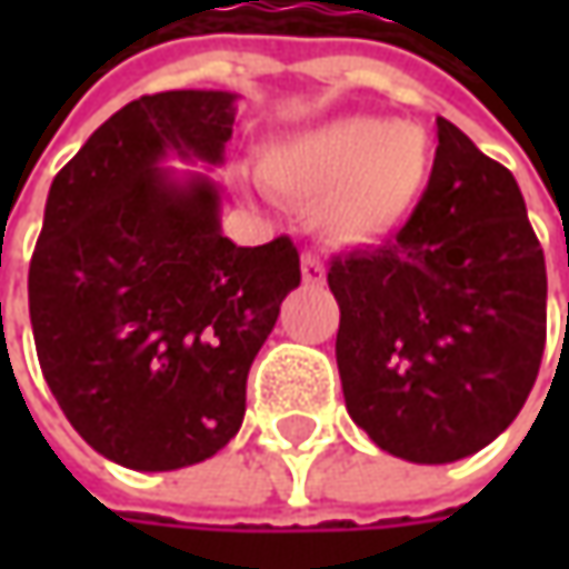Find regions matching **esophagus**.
Masks as SVG:
<instances>
[{
  "label": "esophagus",
  "mask_w": 569,
  "mask_h": 569,
  "mask_svg": "<svg viewBox=\"0 0 569 569\" xmlns=\"http://www.w3.org/2000/svg\"><path fill=\"white\" fill-rule=\"evenodd\" d=\"M300 272H303V281H307V284H322V281H326V266H322V259H319L317 252H303Z\"/></svg>",
  "instance_id": "1"
}]
</instances>
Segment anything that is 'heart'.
I'll use <instances>...</instances> for the list:
<instances>
[{
	"label": "heart",
	"instance_id": "1",
	"mask_svg": "<svg viewBox=\"0 0 569 569\" xmlns=\"http://www.w3.org/2000/svg\"><path fill=\"white\" fill-rule=\"evenodd\" d=\"M425 129L339 117L272 142L259 158L266 187L300 208L339 247H373L402 228L430 180Z\"/></svg>",
	"mask_w": 569,
	"mask_h": 569
}]
</instances>
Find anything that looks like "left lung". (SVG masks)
Returning <instances> with one entry per match:
<instances>
[{"mask_svg":"<svg viewBox=\"0 0 569 569\" xmlns=\"http://www.w3.org/2000/svg\"><path fill=\"white\" fill-rule=\"evenodd\" d=\"M341 392L367 437L418 466L513 425L545 351V252L513 173L437 117L421 202L377 250L332 256Z\"/></svg>","mask_w":569,"mask_h":569,"instance_id":"left-lung-1","label":"left lung"}]
</instances>
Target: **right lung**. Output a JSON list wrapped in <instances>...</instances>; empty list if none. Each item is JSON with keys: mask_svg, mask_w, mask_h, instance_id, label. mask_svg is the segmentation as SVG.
<instances>
[{"mask_svg": "<svg viewBox=\"0 0 569 569\" xmlns=\"http://www.w3.org/2000/svg\"><path fill=\"white\" fill-rule=\"evenodd\" d=\"M237 94L126 103L56 173L28 274L33 345L69 425L122 469L211 459L243 425L247 373L300 284L288 237L237 247L221 189Z\"/></svg>", "mask_w": 569, "mask_h": 569, "instance_id": "1", "label": "right lung"}]
</instances>
